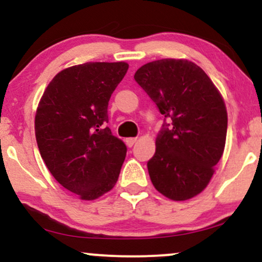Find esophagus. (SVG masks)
Listing matches in <instances>:
<instances>
[{
  "mask_svg": "<svg viewBox=\"0 0 262 262\" xmlns=\"http://www.w3.org/2000/svg\"><path fill=\"white\" fill-rule=\"evenodd\" d=\"M135 141H137V138H127V139H125V143H127L129 148H132V146L134 145Z\"/></svg>",
  "mask_w": 262,
  "mask_h": 262,
  "instance_id": "esophagus-1",
  "label": "esophagus"
}]
</instances>
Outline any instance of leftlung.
Here are the masks:
<instances>
[{"label": "left lung", "mask_w": 262, "mask_h": 262, "mask_svg": "<svg viewBox=\"0 0 262 262\" xmlns=\"http://www.w3.org/2000/svg\"><path fill=\"white\" fill-rule=\"evenodd\" d=\"M134 79L165 116L148 161L152 185L172 201L197 196L224 151L228 114L223 97L208 75L188 60L148 62Z\"/></svg>", "instance_id": "left-lung-1"}]
</instances>
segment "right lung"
Returning <instances> with one entry per match:
<instances>
[{"label": "right lung", "instance_id": "add662e5", "mask_svg": "<svg viewBox=\"0 0 262 262\" xmlns=\"http://www.w3.org/2000/svg\"><path fill=\"white\" fill-rule=\"evenodd\" d=\"M129 65L86 62L50 81L35 114V138L54 179L81 200L92 201L116 185L127 146L108 123V102Z\"/></svg>", "mask_w": 262, "mask_h": 262}]
</instances>
